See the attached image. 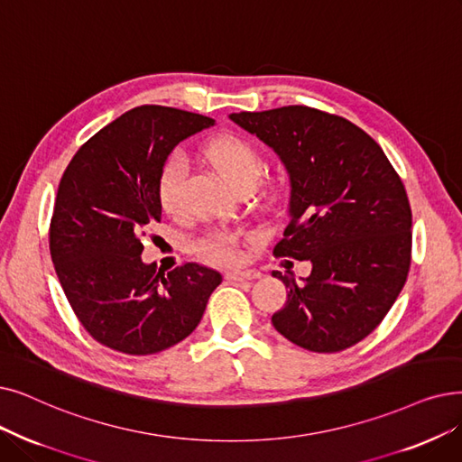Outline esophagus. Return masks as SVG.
<instances>
[{
  "label": "esophagus",
  "mask_w": 462,
  "mask_h": 462,
  "mask_svg": "<svg viewBox=\"0 0 462 462\" xmlns=\"http://www.w3.org/2000/svg\"><path fill=\"white\" fill-rule=\"evenodd\" d=\"M225 277L230 279V281H253V279H258L260 273L254 272V270H247V272H226Z\"/></svg>",
  "instance_id": "obj_1"
}]
</instances>
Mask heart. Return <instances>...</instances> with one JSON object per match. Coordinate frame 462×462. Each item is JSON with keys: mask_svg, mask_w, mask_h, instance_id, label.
Here are the masks:
<instances>
[{"mask_svg": "<svg viewBox=\"0 0 462 462\" xmlns=\"http://www.w3.org/2000/svg\"><path fill=\"white\" fill-rule=\"evenodd\" d=\"M204 158L218 175L236 190L251 192L264 175V158L247 139L237 135H220L202 149ZM187 166L179 156H170L158 175L156 194L162 209L170 215L179 213L183 199ZM198 253L217 264L237 263V239L230 234H211L198 242Z\"/></svg>", "mask_w": 462, "mask_h": 462, "instance_id": "b5f03b06", "label": "heart"}]
</instances>
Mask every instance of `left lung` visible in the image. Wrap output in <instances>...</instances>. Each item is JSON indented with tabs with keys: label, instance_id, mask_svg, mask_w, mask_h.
<instances>
[{
	"label": "left lung",
	"instance_id": "8db88e82",
	"mask_svg": "<svg viewBox=\"0 0 462 462\" xmlns=\"http://www.w3.org/2000/svg\"><path fill=\"white\" fill-rule=\"evenodd\" d=\"M275 151L291 177L289 223L275 256L310 260L311 273L272 275L287 304L272 323L315 353L344 351L377 328L411 263L406 189L374 139L347 118L306 106L232 113Z\"/></svg>",
	"mask_w": 462,
	"mask_h": 462
}]
</instances>
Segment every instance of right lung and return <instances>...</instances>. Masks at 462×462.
I'll use <instances>...</instances> for the list:
<instances>
[{"instance_id":"1","label":"right lung","mask_w":462,"mask_h":462,"mask_svg":"<svg viewBox=\"0 0 462 462\" xmlns=\"http://www.w3.org/2000/svg\"><path fill=\"white\" fill-rule=\"evenodd\" d=\"M213 125L135 107L94 134L60 179L49 236L56 275L81 325L109 349L152 355L179 344L223 281L196 263L164 273L142 260V237L162 217L160 170L179 142Z\"/></svg>"}]
</instances>
